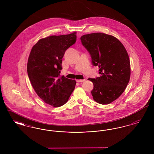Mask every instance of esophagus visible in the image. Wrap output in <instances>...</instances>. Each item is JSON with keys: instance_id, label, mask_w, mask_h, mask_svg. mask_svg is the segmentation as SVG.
Masks as SVG:
<instances>
[{"instance_id": "34e87169", "label": "esophagus", "mask_w": 154, "mask_h": 154, "mask_svg": "<svg viewBox=\"0 0 154 154\" xmlns=\"http://www.w3.org/2000/svg\"><path fill=\"white\" fill-rule=\"evenodd\" d=\"M85 81V79H83V80H77L76 81L77 82H84V81Z\"/></svg>"}]
</instances>
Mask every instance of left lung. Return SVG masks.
Returning <instances> with one entry per match:
<instances>
[{"mask_svg": "<svg viewBox=\"0 0 154 154\" xmlns=\"http://www.w3.org/2000/svg\"><path fill=\"white\" fill-rule=\"evenodd\" d=\"M82 45L91 55L92 64L99 67V77L88 79L94 84V100L107 104L124 92L130 79V60L124 46L115 37L94 33L81 37Z\"/></svg>", "mask_w": 154, "mask_h": 154, "instance_id": "8db88e82", "label": "left lung"}]
</instances>
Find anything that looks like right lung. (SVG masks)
Instances as JSON below:
<instances>
[{
    "label": "right lung",
    "mask_w": 154,
    "mask_h": 154,
    "mask_svg": "<svg viewBox=\"0 0 154 154\" xmlns=\"http://www.w3.org/2000/svg\"><path fill=\"white\" fill-rule=\"evenodd\" d=\"M75 33L40 39L30 53L27 72L31 84L37 95L54 107L65 104L75 88V81L59 74L65 52L75 43Z\"/></svg>",
    "instance_id": "right-lung-1"
}]
</instances>
